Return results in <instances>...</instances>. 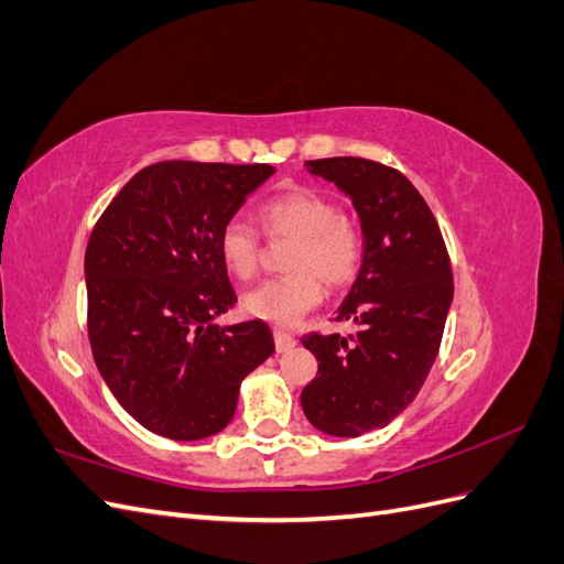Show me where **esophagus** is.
<instances>
[{
    "label": "esophagus",
    "instance_id": "34e87169",
    "mask_svg": "<svg viewBox=\"0 0 564 564\" xmlns=\"http://www.w3.org/2000/svg\"><path fill=\"white\" fill-rule=\"evenodd\" d=\"M272 338H275V350L278 352H286L296 346V338L292 332H284V329H275L272 332Z\"/></svg>",
    "mask_w": 564,
    "mask_h": 564
}]
</instances>
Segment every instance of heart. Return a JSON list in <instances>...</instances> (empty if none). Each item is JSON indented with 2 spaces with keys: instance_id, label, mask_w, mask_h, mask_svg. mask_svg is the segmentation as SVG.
<instances>
[{
  "instance_id": "1",
  "label": "heart",
  "mask_w": 564,
  "mask_h": 564,
  "mask_svg": "<svg viewBox=\"0 0 564 564\" xmlns=\"http://www.w3.org/2000/svg\"><path fill=\"white\" fill-rule=\"evenodd\" d=\"M259 224L272 240L292 237L284 278L261 282L245 296L249 315L292 324L322 301V282L340 289L360 275L365 237L338 202L313 187H292L268 197ZM218 253L237 280H251L261 261V235L242 218H228L218 232Z\"/></svg>"
}]
</instances>
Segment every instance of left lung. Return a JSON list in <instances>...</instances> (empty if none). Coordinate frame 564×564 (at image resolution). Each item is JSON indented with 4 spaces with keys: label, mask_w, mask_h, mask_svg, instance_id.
<instances>
[{
    "label": "left lung",
    "mask_w": 564,
    "mask_h": 564,
    "mask_svg": "<svg viewBox=\"0 0 564 564\" xmlns=\"http://www.w3.org/2000/svg\"><path fill=\"white\" fill-rule=\"evenodd\" d=\"M308 166L350 195L365 259L336 315L352 332L301 338L317 357L301 406L317 431L360 437L402 414L429 379L454 296L452 263L431 207L398 169L365 158Z\"/></svg>",
    "instance_id": "1"
}]
</instances>
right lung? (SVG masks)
<instances>
[{
  "label": "right lung",
  "mask_w": 564,
  "mask_h": 564,
  "mask_svg": "<svg viewBox=\"0 0 564 564\" xmlns=\"http://www.w3.org/2000/svg\"><path fill=\"white\" fill-rule=\"evenodd\" d=\"M272 174L270 164L158 162L96 220L84 253L91 352L150 433L185 442L224 431L240 383L275 350L263 319L214 322L237 303L218 232Z\"/></svg>",
  "instance_id": "add662e5"
}]
</instances>
